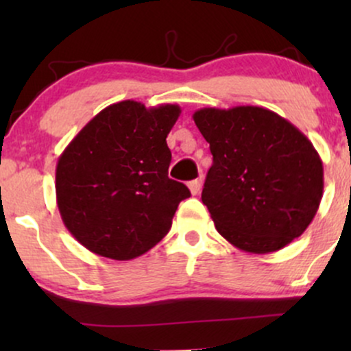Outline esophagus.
Listing matches in <instances>:
<instances>
[{"mask_svg": "<svg viewBox=\"0 0 351 351\" xmlns=\"http://www.w3.org/2000/svg\"><path fill=\"white\" fill-rule=\"evenodd\" d=\"M201 186H203V181L201 180H193L188 183V188L189 191H191V195H198L201 191Z\"/></svg>", "mask_w": 351, "mask_h": 351, "instance_id": "obj_1", "label": "esophagus"}]
</instances>
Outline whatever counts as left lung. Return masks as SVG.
Masks as SVG:
<instances>
[{"instance_id":"obj_1","label":"left lung","mask_w":351,"mask_h":351,"mask_svg":"<svg viewBox=\"0 0 351 351\" xmlns=\"http://www.w3.org/2000/svg\"><path fill=\"white\" fill-rule=\"evenodd\" d=\"M193 120L213 155L201 199L217 232L252 254L299 237L324 195V165L307 136L264 107L199 108Z\"/></svg>"}]
</instances>
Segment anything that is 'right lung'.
Here are the masks:
<instances>
[{
    "mask_svg": "<svg viewBox=\"0 0 351 351\" xmlns=\"http://www.w3.org/2000/svg\"><path fill=\"white\" fill-rule=\"evenodd\" d=\"M175 104H112L88 122L58 160L56 198L64 224L88 251L130 261L167 236L189 189L168 178L167 136Z\"/></svg>",
    "mask_w": 351,
    "mask_h": 351,
    "instance_id": "obj_1",
    "label": "right lung"
}]
</instances>
